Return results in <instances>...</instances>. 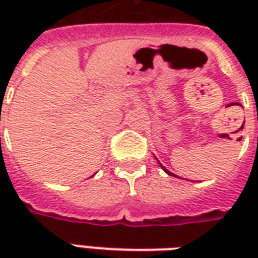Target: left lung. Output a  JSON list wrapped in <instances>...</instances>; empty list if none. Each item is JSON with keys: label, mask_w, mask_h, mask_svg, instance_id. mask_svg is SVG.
Instances as JSON below:
<instances>
[{"label": "left lung", "mask_w": 258, "mask_h": 258, "mask_svg": "<svg viewBox=\"0 0 258 258\" xmlns=\"http://www.w3.org/2000/svg\"><path fill=\"white\" fill-rule=\"evenodd\" d=\"M159 164H160V163H159ZM160 166H162V164H160ZM162 168H163V170H164V171H166V173L168 174V175H174V174H173V173H170V171H168L167 168L164 167V166H162ZM174 177H175V175H174Z\"/></svg>", "instance_id": "left-lung-1"}]
</instances>
